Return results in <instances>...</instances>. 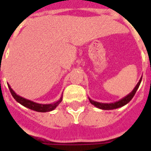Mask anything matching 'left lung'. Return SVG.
I'll list each match as a JSON object with an SVG mask.
<instances>
[{"mask_svg": "<svg viewBox=\"0 0 151 151\" xmlns=\"http://www.w3.org/2000/svg\"><path fill=\"white\" fill-rule=\"evenodd\" d=\"M142 79V76L141 77L139 82H137V84L136 86L134 87L133 91L130 92L129 95H126L125 97H124L123 99H120L119 101L115 102V103H110V104H104V103H99V102L94 101V100H92L90 98H89V100H90L91 104L95 106L96 108L102 109V110H112V109H116V108H121V107H123L124 105H126L128 103H129L130 100L133 98V96H134L135 93H136L137 89L139 87L140 84H141Z\"/></svg>", "mask_w": 151, "mask_h": 151, "instance_id": "obj_1", "label": "left lung"}]
</instances>
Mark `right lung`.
I'll return each mask as SVG.
<instances>
[{
  "instance_id": "obj_1",
  "label": "right lung",
  "mask_w": 151,
  "mask_h": 151,
  "mask_svg": "<svg viewBox=\"0 0 151 151\" xmlns=\"http://www.w3.org/2000/svg\"><path fill=\"white\" fill-rule=\"evenodd\" d=\"M8 87L10 91V93H11L12 96L14 98V99L16 101L19 103L20 104H22V106H24L26 108H29L31 110H33V111H39V112H47V111H51L54 110L55 108L60 104V103L62 101L63 96L61 95V97L60 98L59 100H57L56 102H54L52 104H38V103H35V102L31 101V100H29L27 99H25L23 97H22L20 95H17L14 91L13 89L11 88V86H9V84H8Z\"/></svg>"
}]
</instances>
